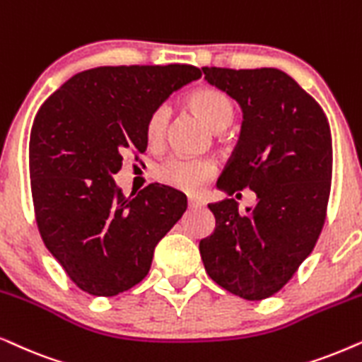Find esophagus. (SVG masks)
Segmentation results:
<instances>
[{"label":"esophagus","instance_id":"1","mask_svg":"<svg viewBox=\"0 0 362 362\" xmlns=\"http://www.w3.org/2000/svg\"><path fill=\"white\" fill-rule=\"evenodd\" d=\"M204 200L200 199H194V197H190L189 199V209H200V206H204Z\"/></svg>","mask_w":362,"mask_h":362}]
</instances>
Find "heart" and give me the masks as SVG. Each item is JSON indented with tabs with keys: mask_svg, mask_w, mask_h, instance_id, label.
Instances as JSON below:
<instances>
[{
	"mask_svg": "<svg viewBox=\"0 0 362 362\" xmlns=\"http://www.w3.org/2000/svg\"><path fill=\"white\" fill-rule=\"evenodd\" d=\"M189 107L210 131L220 132L233 120L235 109L231 100L216 89H197L187 99ZM170 109L167 104L158 105L148 115L146 136L148 144L156 146L167 132ZM215 175L214 162L206 158L168 157L156 167V178L172 189L195 194Z\"/></svg>",
	"mask_w": 362,
	"mask_h": 362,
	"instance_id": "heart-1",
	"label": "heart"
}]
</instances>
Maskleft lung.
I'll list each match as a JSON object with an SVG mask.
<instances>
[{"label": "left lung", "instance_id": "left-lung-1", "mask_svg": "<svg viewBox=\"0 0 362 362\" xmlns=\"http://www.w3.org/2000/svg\"><path fill=\"white\" fill-rule=\"evenodd\" d=\"M206 83L243 110L242 132L216 182L233 195L250 187L257 204H209L215 230L200 240L216 285L248 301L278 293L313 252L326 218L332 175L329 124L320 104L274 67H202Z\"/></svg>", "mask_w": 362, "mask_h": 362}]
</instances>
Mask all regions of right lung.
Instances as JSON below:
<instances>
[{
  "label": "right lung",
  "instance_id": "1",
  "mask_svg": "<svg viewBox=\"0 0 362 362\" xmlns=\"http://www.w3.org/2000/svg\"><path fill=\"white\" fill-rule=\"evenodd\" d=\"M199 67L103 66L72 76L36 114L30 175L36 223L77 288L115 296L147 276L156 245L180 220L187 197L148 185L125 197L112 178L127 148L146 152V124Z\"/></svg>",
  "mask_w": 362,
  "mask_h": 362
}]
</instances>
